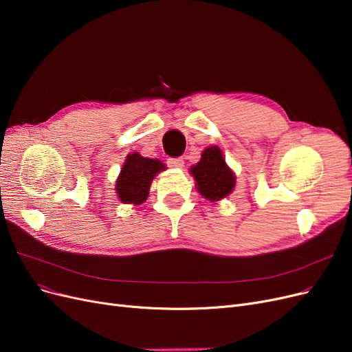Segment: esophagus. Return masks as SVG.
I'll list each match as a JSON object with an SVG mask.
<instances>
[{
  "label": "esophagus",
  "instance_id": "1",
  "mask_svg": "<svg viewBox=\"0 0 352 352\" xmlns=\"http://www.w3.org/2000/svg\"><path fill=\"white\" fill-rule=\"evenodd\" d=\"M167 164L173 168H182L184 167V160L182 158H168Z\"/></svg>",
  "mask_w": 352,
  "mask_h": 352
}]
</instances>
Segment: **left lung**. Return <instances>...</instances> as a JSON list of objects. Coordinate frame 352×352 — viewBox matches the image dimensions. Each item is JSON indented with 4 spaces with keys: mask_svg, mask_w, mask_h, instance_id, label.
Returning a JSON list of instances; mask_svg holds the SVG:
<instances>
[{
    "mask_svg": "<svg viewBox=\"0 0 352 352\" xmlns=\"http://www.w3.org/2000/svg\"><path fill=\"white\" fill-rule=\"evenodd\" d=\"M199 195L210 202H219L230 195L236 185V176L228 166L223 151L210 145L201 153L197 164L189 168Z\"/></svg>",
    "mask_w": 352,
    "mask_h": 352,
    "instance_id": "8db88e82",
    "label": "left lung"
}]
</instances>
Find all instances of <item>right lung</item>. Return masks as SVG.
<instances>
[{
	"label": "right lung",
	"mask_w": 352,
	"mask_h": 352,
	"mask_svg": "<svg viewBox=\"0 0 352 352\" xmlns=\"http://www.w3.org/2000/svg\"><path fill=\"white\" fill-rule=\"evenodd\" d=\"M163 170L166 166L158 158L142 157L140 153L127 154L114 184L117 197L123 204H142L150 195L153 180Z\"/></svg>",
	"instance_id": "add662e5"
}]
</instances>
